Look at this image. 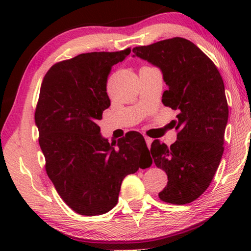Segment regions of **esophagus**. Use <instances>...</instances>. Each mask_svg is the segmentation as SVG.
<instances>
[{
  "label": "esophagus",
  "instance_id": "esophagus-1",
  "mask_svg": "<svg viewBox=\"0 0 251 251\" xmlns=\"http://www.w3.org/2000/svg\"><path fill=\"white\" fill-rule=\"evenodd\" d=\"M145 141H146V144H147V147L151 148V145L152 143V139L151 137H148V136H145Z\"/></svg>",
  "mask_w": 251,
  "mask_h": 251
}]
</instances>
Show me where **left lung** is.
Here are the masks:
<instances>
[{
	"instance_id": "left-lung-1",
	"label": "left lung",
	"mask_w": 251,
	"mask_h": 251,
	"mask_svg": "<svg viewBox=\"0 0 251 251\" xmlns=\"http://www.w3.org/2000/svg\"><path fill=\"white\" fill-rule=\"evenodd\" d=\"M133 52L161 71L167 85L161 101L178 110L173 121L177 141L168 147L156 139L151 147L155 165L168 177L158 196L174 205L189 203L209 187L224 152L228 105L222 75L201 49L181 37Z\"/></svg>"
}]
</instances>
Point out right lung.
Segmentation results:
<instances>
[{
  "mask_svg": "<svg viewBox=\"0 0 251 251\" xmlns=\"http://www.w3.org/2000/svg\"><path fill=\"white\" fill-rule=\"evenodd\" d=\"M130 49L79 54L56 63L41 85L35 124L46 173L63 201L75 212L96 216L116 206L124 178L146 168L145 139L129 131L108 143L97 121L109 107L106 83L112 66Z\"/></svg>",
  "mask_w": 251,
  "mask_h": 251,
  "instance_id": "obj_1",
  "label": "right lung"
}]
</instances>
